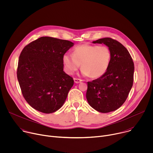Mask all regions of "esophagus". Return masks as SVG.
Returning <instances> with one entry per match:
<instances>
[{
	"label": "esophagus",
	"mask_w": 153,
	"mask_h": 153,
	"mask_svg": "<svg viewBox=\"0 0 153 153\" xmlns=\"http://www.w3.org/2000/svg\"><path fill=\"white\" fill-rule=\"evenodd\" d=\"M74 82L76 83H80L82 80L80 79H77V78H74Z\"/></svg>",
	"instance_id": "obj_1"
}]
</instances>
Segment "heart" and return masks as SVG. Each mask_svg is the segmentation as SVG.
I'll return each instance as SVG.
<instances>
[{
    "label": "heart",
    "mask_w": 153,
    "mask_h": 153,
    "mask_svg": "<svg viewBox=\"0 0 153 153\" xmlns=\"http://www.w3.org/2000/svg\"><path fill=\"white\" fill-rule=\"evenodd\" d=\"M111 60V53L105 46L83 44L75 47L73 55L65 54L63 57L65 70L73 74L82 65L83 76L97 79L108 71Z\"/></svg>",
    "instance_id": "obj_1"
}]
</instances>
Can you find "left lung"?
I'll use <instances>...</instances> for the list:
<instances>
[{"instance_id":"8db88e82","label":"left lung","mask_w":153,"mask_h":153,"mask_svg":"<svg viewBox=\"0 0 153 153\" xmlns=\"http://www.w3.org/2000/svg\"><path fill=\"white\" fill-rule=\"evenodd\" d=\"M93 43H103L110 48L111 60L103 76L88 82L86 97L94 110L106 113L119 108L127 99L133 84L134 62L127 49L114 39L105 37Z\"/></svg>"}]
</instances>
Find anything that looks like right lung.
Segmentation results:
<instances>
[{
	"instance_id": "obj_1",
	"label": "right lung",
	"mask_w": 153,
	"mask_h": 153,
	"mask_svg": "<svg viewBox=\"0 0 153 153\" xmlns=\"http://www.w3.org/2000/svg\"><path fill=\"white\" fill-rule=\"evenodd\" d=\"M73 45L67 40L41 37L22 51L17 79L24 97L35 110L52 113L65 102L74 80L63 71V57Z\"/></svg>"
}]
</instances>
